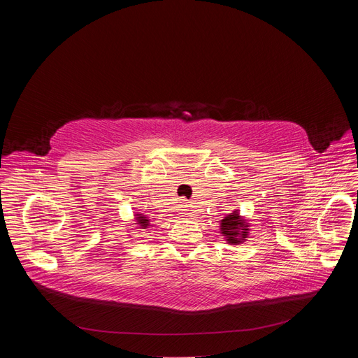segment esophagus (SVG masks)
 Wrapping results in <instances>:
<instances>
[{
    "label": "esophagus",
    "instance_id": "obj_1",
    "mask_svg": "<svg viewBox=\"0 0 358 358\" xmlns=\"http://www.w3.org/2000/svg\"><path fill=\"white\" fill-rule=\"evenodd\" d=\"M187 211H188V210H187Z\"/></svg>",
    "mask_w": 358,
    "mask_h": 358
}]
</instances>
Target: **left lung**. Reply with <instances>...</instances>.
<instances>
[{"label":"left lung","mask_w":358,"mask_h":358,"mask_svg":"<svg viewBox=\"0 0 358 358\" xmlns=\"http://www.w3.org/2000/svg\"><path fill=\"white\" fill-rule=\"evenodd\" d=\"M249 231L250 229H249L248 220H245L238 210L224 217V220H221V224H220V232L222 234L227 243L229 245L243 243L249 236Z\"/></svg>","instance_id":"left-lung-1"}]
</instances>
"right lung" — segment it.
Returning a JSON list of instances; mask_svg holds the SVG:
<instances>
[{
	"label": "right lung",
	"instance_id": "1",
	"mask_svg": "<svg viewBox=\"0 0 358 358\" xmlns=\"http://www.w3.org/2000/svg\"><path fill=\"white\" fill-rule=\"evenodd\" d=\"M134 222H136V229H138V231L147 229V228L151 227L148 217H145V215H143V214H140V213H136V214H134Z\"/></svg>",
	"mask_w": 358,
	"mask_h": 358
}]
</instances>
